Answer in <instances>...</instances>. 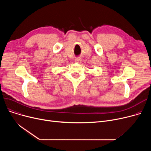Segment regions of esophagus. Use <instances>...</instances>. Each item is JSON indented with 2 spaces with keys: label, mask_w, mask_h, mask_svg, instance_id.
Here are the masks:
<instances>
[{
  "label": "esophagus",
  "mask_w": 151,
  "mask_h": 151,
  "mask_svg": "<svg viewBox=\"0 0 151 151\" xmlns=\"http://www.w3.org/2000/svg\"><path fill=\"white\" fill-rule=\"evenodd\" d=\"M75 62L76 63H80L81 62V59L80 58H77L75 59Z\"/></svg>",
  "instance_id": "1"
}]
</instances>
